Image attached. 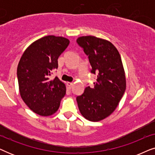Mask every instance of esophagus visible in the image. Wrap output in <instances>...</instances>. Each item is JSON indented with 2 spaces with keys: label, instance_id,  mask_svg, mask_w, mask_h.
Returning <instances> with one entry per match:
<instances>
[{
  "label": "esophagus",
  "instance_id": "1",
  "mask_svg": "<svg viewBox=\"0 0 155 155\" xmlns=\"http://www.w3.org/2000/svg\"><path fill=\"white\" fill-rule=\"evenodd\" d=\"M67 85L68 86V87H69L70 89H71L72 87H73V84L72 83V82H67Z\"/></svg>",
  "mask_w": 155,
  "mask_h": 155
}]
</instances>
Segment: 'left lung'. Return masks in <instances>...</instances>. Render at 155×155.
<instances>
[{"instance_id":"obj_1","label":"left lung","mask_w":155,"mask_h":155,"mask_svg":"<svg viewBox=\"0 0 155 155\" xmlns=\"http://www.w3.org/2000/svg\"><path fill=\"white\" fill-rule=\"evenodd\" d=\"M76 41L88 57L91 73L97 76L94 87H87L83 94L77 97L78 108L86 119L99 121L113 113L126 90L121 58L107 40L85 36Z\"/></svg>"}]
</instances>
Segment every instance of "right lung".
I'll use <instances>...</instances> for the list:
<instances>
[{
  "instance_id": "1",
  "label": "right lung",
  "mask_w": 155,
  "mask_h": 155,
  "mask_svg": "<svg viewBox=\"0 0 155 155\" xmlns=\"http://www.w3.org/2000/svg\"><path fill=\"white\" fill-rule=\"evenodd\" d=\"M70 41L62 37L46 36L25 50L18 66L19 89L22 100L40 116L54 114L66 92L64 83L57 77L50 80L58 68V58Z\"/></svg>"
}]
</instances>
